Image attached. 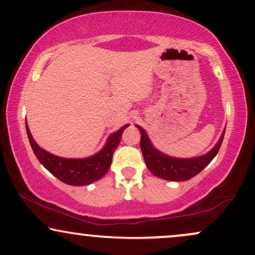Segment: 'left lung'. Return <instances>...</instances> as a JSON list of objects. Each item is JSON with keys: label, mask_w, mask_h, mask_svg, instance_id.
<instances>
[{"label": "left lung", "mask_w": 255, "mask_h": 255, "mask_svg": "<svg viewBox=\"0 0 255 255\" xmlns=\"http://www.w3.org/2000/svg\"><path fill=\"white\" fill-rule=\"evenodd\" d=\"M136 127L141 134L140 147L148 169L157 178L168 181H187L201 172L218 154L225 135L224 129L217 144L204 155L191 157V159H180V157L166 155L165 153L156 149L151 143L150 138L148 137L146 130L138 125H136Z\"/></svg>", "instance_id": "left-lung-1"}]
</instances>
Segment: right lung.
I'll return each mask as SVG.
<instances>
[{
    "label": "right lung",
    "mask_w": 255,
    "mask_h": 255,
    "mask_svg": "<svg viewBox=\"0 0 255 255\" xmlns=\"http://www.w3.org/2000/svg\"><path fill=\"white\" fill-rule=\"evenodd\" d=\"M129 125H125L120 129L111 134L107 138L105 147L94 155L83 159H68L61 157L49 151L44 150L36 143L25 122L29 142L33 148L34 154L41 165L56 176L61 181L70 186H86L104 178L112 165L113 154L120 143L122 133Z\"/></svg>",
    "instance_id": "add662e5"
}]
</instances>
